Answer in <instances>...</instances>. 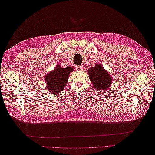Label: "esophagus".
<instances>
[{
  "label": "esophagus",
  "instance_id": "34e87169",
  "mask_svg": "<svg viewBox=\"0 0 155 155\" xmlns=\"http://www.w3.org/2000/svg\"><path fill=\"white\" fill-rule=\"evenodd\" d=\"M83 67L81 66H78L76 68V70H78V71H81V70H82Z\"/></svg>",
  "mask_w": 155,
  "mask_h": 155
}]
</instances>
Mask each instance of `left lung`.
Returning a JSON list of instances; mask_svg holds the SVG:
<instances>
[{
  "instance_id": "left-lung-1",
  "label": "left lung",
  "mask_w": 155,
  "mask_h": 155,
  "mask_svg": "<svg viewBox=\"0 0 155 155\" xmlns=\"http://www.w3.org/2000/svg\"><path fill=\"white\" fill-rule=\"evenodd\" d=\"M88 74L93 87L97 92L108 91L111 86L112 78L100 64L88 68Z\"/></svg>"
}]
</instances>
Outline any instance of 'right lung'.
Segmentation results:
<instances>
[{
  "mask_svg": "<svg viewBox=\"0 0 155 155\" xmlns=\"http://www.w3.org/2000/svg\"><path fill=\"white\" fill-rule=\"evenodd\" d=\"M73 70L72 67L63 68L58 64L52 71L46 74L45 79L49 94H57L61 92L67 85L70 73Z\"/></svg>",
  "mask_w": 155,
  "mask_h": 155,
  "instance_id": "add662e5",
  "label": "right lung"
}]
</instances>
